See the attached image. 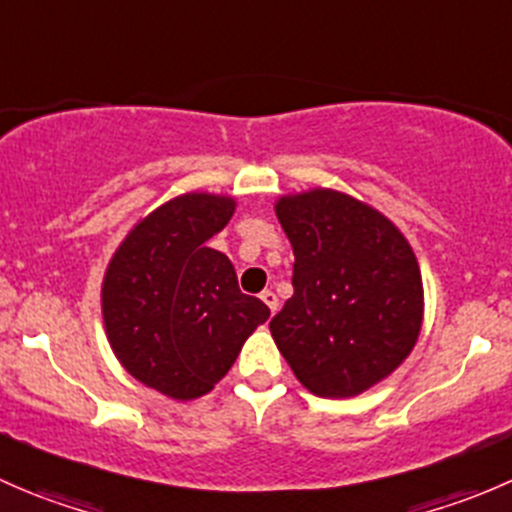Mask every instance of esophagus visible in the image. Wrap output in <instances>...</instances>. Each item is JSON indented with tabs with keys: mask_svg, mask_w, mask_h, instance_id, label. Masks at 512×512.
<instances>
[{
	"mask_svg": "<svg viewBox=\"0 0 512 512\" xmlns=\"http://www.w3.org/2000/svg\"><path fill=\"white\" fill-rule=\"evenodd\" d=\"M260 299H262V302L267 304V307H270V312H272V314H275V312H277V307H280V302H277V294L272 292V289H265V292L260 294Z\"/></svg>",
	"mask_w": 512,
	"mask_h": 512,
	"instance_id": "obj_1",
	"label": "esophagus"
}]
</instances>
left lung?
<instances>
[{
    "label": "left lung",
    "instance_id": "left-lung-1",
    "mask_svg": "<svg viewBox=\"0 0 512 512\" xmlns=\"http://www.w3.org/2000/svg\"><path fill=\"white\" fill-rule=\"evenodd\" d=\"M277 218L294 250V294L272 317V337L312 394H361L421 332L414 250L384 215L337 190L282 198Z\"/></svg>",
    "mask_w": 512,
    "mask_h": 512
}]
</instances>
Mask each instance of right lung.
<instances>
[{"label":"right lung","instance_id":"add662e5","mask_svg":"<svg viewBox=\"0 0 512 512\" xmlns=\"http://www.w3.org/2000/svg\"><path fill=\"white\" fill-rule=\"evenodd\" d=\"M232 198L188 193L141 220L108 265L103 322L131 376L170 399H198L227 374L270 317L242 294L232 262L208 247L230 223Z\"/></svg>","mask_w":512,"mask_h":512}]
</instances>
